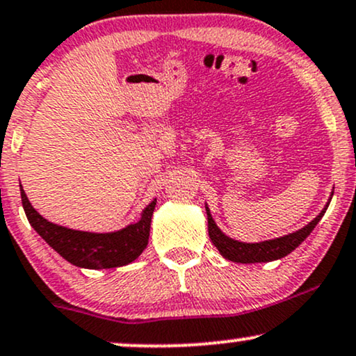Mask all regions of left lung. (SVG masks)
Returning <instances> with one entry per match:
<instances>
[{
	"instance_id": "8db88e82",
	"label": "left lung",
	"mask_w": 356,
	"mask_h": 356,
	"mask_svg": "<svg viewBox=\"0 0 356 356\" xmlns=\"http://www.w3.org/2000/svg\"><path fill=\"white\" fill-rule=\"evenodd\" d=\"M330 200H332V197H330ZM328 204L325 205L323 211L320 212L318 216L310 222V224L303 227V229L297 230V232L293 234L284 235V237L280 238H273V241H265L259 243H243L227 237L219 227L216 225L211 212H209V207L205 205V211H207L209 237H211L213 245L217 247V250L220 252V255L225 257V259L230 260V262H238V264L270 262V260H277V259H282V257L289 255L290 252L295 250V248L305 241L308 235H310L312 230L315 229V225L318 224V220L323 217Z\"/></svg>"
}]
</instances>
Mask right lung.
<instances>
[{
    "mask_svg": "<svg viewBox=\"0 0 356 356\" xmlns=\"http://www.w3.org/2000/svg\"><path fill=\"white\" fill-rule=\"evenodd\" d=\"M21 189V200L29 224L33 229L58 252L63 259L71 262L76 267L83 268H114L127 265L143 254L147 247L149 230H151V219L156 200H152L144 209L143 217L136 224L127 225L126 229L111 234H92L81 232V230L66 229L56 225L53 222L42 219L36 209L33 207Z\"/></svg>",
    "mask_w": 356,
    "mask_h": 356,
    "instance_id": "right-lung-1",
    "label": "right lung"
}]
</instances>
